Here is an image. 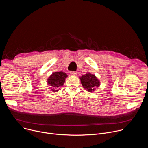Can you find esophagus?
<instances>
[{
	"label": "esophagus",
	"mask_w": 148,
	"mask_h": 148,
	"mask_svg": "<svg viewBox=\"0 0 148 148\" xmlns=\"http://www.w3.org/2000/svg\"><path fill=\"white\" fill-rule=\"evenodd\" d=\"M70 74L73 75H75L77 74V73L75 71H70Z\"/></svg>",
	"instance_id": "1"
}]
</instances>
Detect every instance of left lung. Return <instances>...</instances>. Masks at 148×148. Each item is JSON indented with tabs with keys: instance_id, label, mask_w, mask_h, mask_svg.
Returning <instances> with one entry per match:
<instances>
[{
	"instance_id": "1",
	"label": "left lung",
	"mask_w": 148,
	"mask_h": 148,
	"mask_svg": "<svg viewBox=\"0 0 148 148\" xmlns=\"http://www.w3.org/2000/svg\"><path fill=\"white\" fill-rule=\"evenodd\" d=\"M80 79L83 87L85 89H87L89 92L94 91L95 88L99 87L100 85V82L97 77L90 73L82 75Z\"/></svg>"
}]
</instances>
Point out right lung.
<instances>
[{
  "label": "right lung",
  "instance_id": "1",
  "mask_svg": "<svg viewBox=\"0 0 148 148\" xmlns=\"http://www.w3.org/2000/svg\"><path fill=\"white\" fill-rule=\"evenodd\" d=\"M67 75L62 71L55 72L49 78L47 82L48 84L52 87V91L53 92L58 91V87H61L65 82V79Z\"/></svg>",
  "mask_w": 148,
  "mask_h": 148
}]
</instances>
